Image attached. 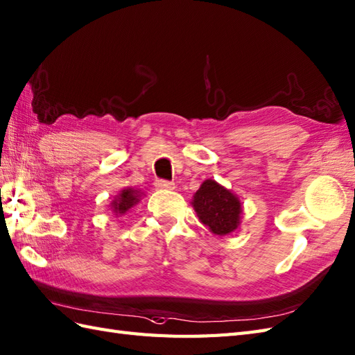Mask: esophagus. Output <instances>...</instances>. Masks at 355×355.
Listing matches in <instances>:
<instances>
[{"instance_id": "34e87169", "label": "esophagus", "mask_w": 355, "mask_h": 355, "mask_svg": "<svg viewBox=\"0 0 355 355\" xmlns=\"http://www.w3.org/2000/svg\"><path fill=\"white\" fill-rule=\"evenodd\" d=\"M155 187L157 189H174L175 187V183L174 181H168V180H155Z\"/></svg>"}]
</instances>
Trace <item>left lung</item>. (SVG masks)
<instances>
[{
	"label": "left lung",
	"instance_id": "left-lung-1",
	"mask_svg": "<svg viewBox=\"0 0 355 355\" xmlns=\"http://www.w3.org/2000/svg\"><path fill=\"white\" fill-rule=\"evenodd\" d=\"M192 205L198 218L210 228L213 234H230L241 224V201L232 191L215 180L204 181L193 195Z\"/></svg>",
	"mask_w": 355,
	"mask_h": 355
}]
</instances>
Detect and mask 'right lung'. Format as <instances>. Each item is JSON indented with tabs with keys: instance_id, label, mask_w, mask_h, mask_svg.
<instances>
[{
	"instance_id": "add662e5",
	"label": "right lung",
	"mask_w": 355,
	"mask_h": 355,
	"mask_svg": "<svg viewBox=\"0 0 355 355\" xmlns=\"http://www.w3.org/2000/svg\"><path fill=\"white\" fill-rule=\"evenodd\" d=\"M140 195L142 193L131 187L122 189L119 195L114 196V200L112 201V210L114 215H123V213L128 211V209H131L140 201Z\"/></svg>"
}]
</instances>
